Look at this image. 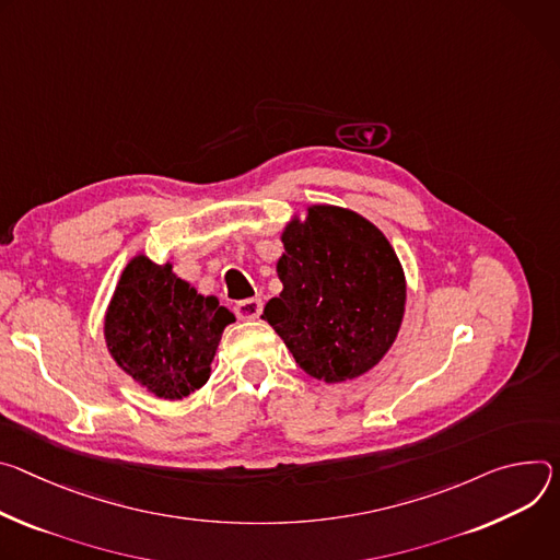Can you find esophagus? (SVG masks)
<instances>
[{
    "label": "esophagus",
    "mask_w": 560,
    "mask_h": 560,
    "mask_svg": "<svg viewBox=\"0 0 560 560\" xmlns=\"http://www.w3.org/2000/svg\"><path fill=\"white\" fill-rule=\"evenodd\" d=\"M233 312L240 320H256L262 314V300L260 298H248V300H240Z\"/></svg>",
    "instance_id": "esophagus-1"
}]
</instances>
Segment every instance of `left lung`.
I'll return each mask as SVG.
<instances>
[{
    "label": "left lung",
    "instance_id": "obj_1",
    "mask_svg": "<svg viewBox=\"0 0 560 560\" xmlns=\"http://www.w3.org/2000/svg\"><path fill=\"white\" fill-rule=\"evenodd\" d=\"M282 242V293L262 318L308 376H362L387 353L405 314V273L392 244L362 215L325 205L287 224Z\"/></svg>",
    "mask_w": 560,
    "mask_h": 560
}]
</instances>
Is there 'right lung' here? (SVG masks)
Masks as SVG:
<instances>
[{
    "mask_svg": "<svg viewBox=\"0 0 560 560\" xmlns=\"http://www.w3.org/2000/svg\"><path fill=\"white\" fill-rule=\"evenodd\" d=\"M233 320L226 306L179 280L171 265L138 256L117 282L104 336L133 381L158 398L179 400L209 381L220 336Z\"/></svg>",
    "mask_w": 560,
    "mask_h": 560,
    "instance_id": "obj_1",
    "label": "right lung"
}]
</instances>
